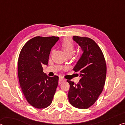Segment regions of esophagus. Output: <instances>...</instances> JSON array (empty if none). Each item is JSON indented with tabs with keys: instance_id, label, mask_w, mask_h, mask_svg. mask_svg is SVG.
Segmentation results:
<instances>
[{
	"instance_id": "obj_1",
	"label": "esophagus",
	"mask_w": 125,
	"mask_h": 125,
	"mask_svg": "<svg viewBox=\"0 0 125 125\" xmlns=\"http://www.w3.org/2000/svg\"><path fill=\"white\" fill-rule=\"evenodd\" d=\"M64 81H65L64 79H62V78L60 77V78H59V79L58 83H63V82H64Z\"/></svg>"
}]
</instances>
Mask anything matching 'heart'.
<instances>
[{"label":"heart","mask_w":125,"mask_h":125,"mask_svg":"<svg viewBox=\"0 0 125 125\" xmlns=\"http://www.w3.org/2000/svg\"><path fill=\"white\" fill-rule=\"evenodd\" d=\"M62 46L66 55L72 54L74 51V45L71 39H65L62 42Z\"/></svg>","instance_id":"b5f03b06"}]
</instances>
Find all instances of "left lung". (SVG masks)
Returning <instances> with one entry per match:
<instances>
[{"label": "left lung", "instance_id": "obj_1", "mask_svg": "<svg viewBox=\"0 0 125 125\" xmlns=\"http://www.w3.org/2000/svg\"><path fill=\"white\" fill-rule=\"evenodd\" d=\"M72 39L83 52L73 70L79 72L80 80L77 84L70 83L68 97L70 104L79 109H87L94 104L105 84L107 67L103 54L99 46L90 38L73 36Z\"/></svg>", "mask_w": 125, "mask_h": 125}]
</instances>
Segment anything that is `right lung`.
Instances as JSON below:
<instances>
[{"label":"right lung","mask_w":125,"mask_h":125,"mask_svg":"<svg viewBox=\"0 0 125 125\" xmlns=\"http://www.w3.org/2000/svg\"><path fill=\"white\" fill-rule=\"evenodd\" d=\"M56 36H36L28 41L20 52L18 74L22 92L30 104L42 109L51 105L58 83V76L49 77L42 66H48L53 46L58 41Z\"/></svg>","instance_id":"1"}]
</instances>
